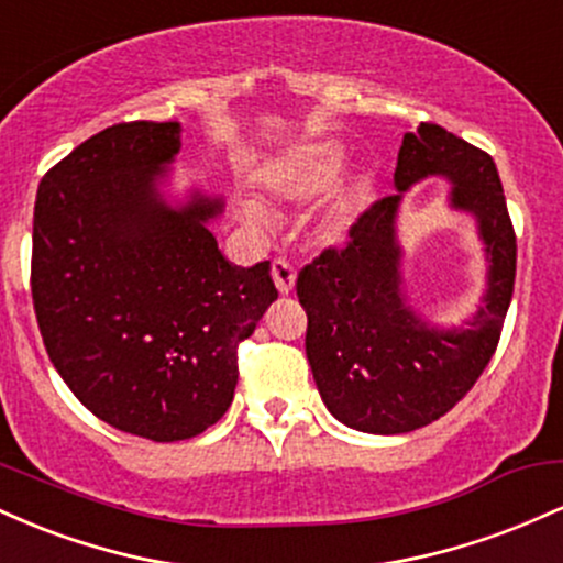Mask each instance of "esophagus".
Wrapping results in <instances>:
<instances>
[{"instance_id": "1", "label": "esophagus", "mask_w": 563, "mask_h": 563, "mask_svg": "<svg viewBox=\"0 0 563 563\" xmlns=\"http://www.w3.org/2000/svg\"><path fill=\"white\" fill-rule=\"evenodd\" d=\"M273 280L280 294H290L294 290V283H296V267L290 264L288 260H283V256H277L273 262Z\"/></svg>"}]
</instances>
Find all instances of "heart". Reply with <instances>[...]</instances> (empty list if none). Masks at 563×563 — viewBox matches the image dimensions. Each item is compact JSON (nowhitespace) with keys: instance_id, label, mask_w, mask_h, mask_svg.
<instances>
[{"instance_id":"obj_1","label":"heart","mask_w":563,"mask_h":563,"mask_svg":"<svg viewBox=\"0 0 563 563\" xmlns=\"http://www.w3.org/2000/svg\"><path fill=\"white\" fill-rule=\"evenodd\" d=\"M344 164V147L335 140H318L301 145L299 151L288 153L286 158L275 161L267 172H264V187L273 196L283 198H309L314 192L325 190L339 174ZM360 203V185L344 183L339 185L328 198L325 209L320 214V232L328 238L341 235L354 214H357ZM243 217L251 222H262V211L254 203H243Z\"/></svg>"}]
</instances>
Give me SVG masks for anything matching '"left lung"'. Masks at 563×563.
Listing matches in <instances>:
<instances>
[{
  "label": "left lung",
  "instance_id": "obj_1",
  "mask_svg": "<svg viewBox=\"0 0 563 563\" xmlns=\"http://www.w3.org/2000/svg\"><path fill=\"white\" fill-rule=\"evenodd\" d=\"M448 176L453 208L477 217L488 254V294L466 329L439 332L404 303L396 243L401 192ZM399 192L376 200L299 273L307 360L322 402L349 429L407 434L461 402L493 360L516 280V232L489 153L423 121L407 132L394 169Z\"/></svg>",
  "mask_w": 563,
  "mask_h": 563
}]
</instances>
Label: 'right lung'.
<instances>
[{
    "label": "right lung",
    "instance_id": "obj_1",
    "mask_svg": "<svg viewBox=\"0 0 563 563\" xmlns=\"http://www.w3.org/2000/svg\"><path fill=\"white\" fill-rule=\"evenodd\" d=\"M177 121H124L42 177L31 296L55 371L100 421L153 442L228 412L238 346L277 299L269 262L232 267L209 222L222 200H161Z\"/></svg>",
    "mask_w": 563,
    "mask_h": 563
}]
</instances>
